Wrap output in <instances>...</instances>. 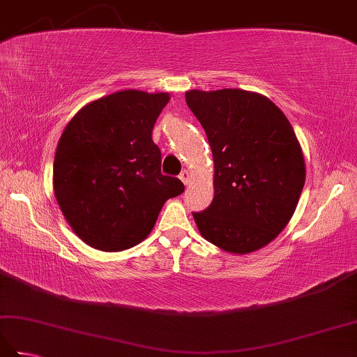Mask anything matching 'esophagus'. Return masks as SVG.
I'll use <instances>...</instances> for the list:
<instances>
[{"mask_svg":"<svg viewBox=\"0 0 357 357\" xmlns=\"http://www.w3.org/2000/svg\"><path fill=\"white\" fill-rule=\"evenodd\" d=\"M179 179L183 181V183L187 185L188 183H190V173H188L187 170H183V172H181V174H179Z\"/></svg>","mask_w":357,"mask_h":357,"instance_id":"esophagus-1","label":"esophagus"}]
</instances>
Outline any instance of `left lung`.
Masks as SVG:
<instances>
[{"instance_id":"obj_1","label":"left lung","mask_w":357,"mask_h":357,"mask_svg":"<svg viewBox=\"0 0 357 357\" xmlns=\"http://www.w3.org/2000/svg\"><path fill=\"white\" fill-rule=\"evenodd\" d=\"M185 101L215 161V198L193 213L201 234L229 253L267 245L290 221L305 183L291 124L268 98L239 89L190 90Z\"/></svg>"}]
</instances>
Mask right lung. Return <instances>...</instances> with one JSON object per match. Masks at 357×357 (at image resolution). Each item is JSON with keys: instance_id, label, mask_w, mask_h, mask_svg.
<instances>
[{"instance_id": "1", "label": "right lung", "mask_w": 357, "mask_h": 357, "mask_svg": "<svg viewBox=\"0 0 357 357\" xmlns=\"http://www.w3.org/2000/svg\"><path fill=\"white\" fill-rule=\"evenodd\" d=\"M167 93L123 90L82 107L61 135L53 190L72 230L90 247L121 252L147 238L164 202L184 192L161 173L151 130Z\"/></svg>"}]
</instances>
